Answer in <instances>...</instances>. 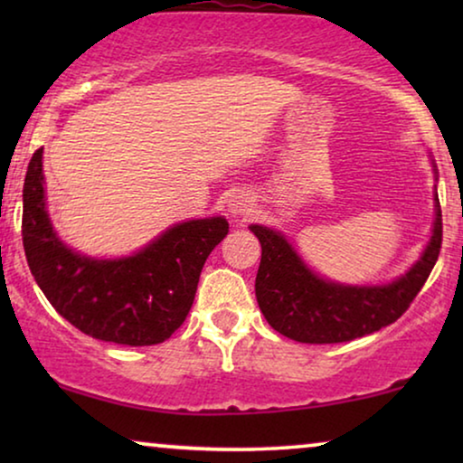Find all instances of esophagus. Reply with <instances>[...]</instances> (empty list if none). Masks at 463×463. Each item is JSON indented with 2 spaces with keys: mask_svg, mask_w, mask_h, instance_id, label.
<instances>
[{
  "mask_svg": "<svg viewBox=\"0 0 463 463\" xmlns=\"http://www.w3.org/2000/svg\"><path fill=\"white\" fill-rule=\"evenodd\" d=\"M250 198H246V194H240V195H233L230 200V213L233 217H244V214H249L252 211V204H250Z\"/></svg>",
  "mask_w": 463,
  "mask_h": 463,
  "instance_id": "34e87169",
  "label": "esophagus"
}]
</instances>
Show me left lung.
Wrapping results in <instances>:
<instances>
[{"label": "left lung", "mask_w": 463, "mask_h": 463, "mask_svg": "<svg viewBox=\"0 0 463 463\" xmlns=\"http://www.w3.org/2000/svg\"><path fill=\"white\" fill-rule=\"evenodd\" d=\"M432 238L420 261L385 287H344L316 276L282 233L250 225L261 242L255 295L265 320L299 344H341L392 325L407 312L426 284L442 244V214L436 195Z\"/></svg>", "instance_id": "obj_1"}]
</instances>
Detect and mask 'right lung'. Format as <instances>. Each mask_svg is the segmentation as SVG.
<instances>
[{"label": "right lung", "mask_w": 463, "mask_h": 463, "mask_svg": "<svg viewBox=\"0 0 463 463\" xmlns=\"http://www.w3.org/2000/svg\"><path fill=\"white\" fill-rule=\"evenodd\" d=\"M42 151L23 187V246L31 274L62 318L94 339L119 345L166 341L192 309L200 271L227 236L223 217L170 227L137 255L90 259L56 238L46 211Z\"/></svg>", "instance_id": "add662e5"}]
</instances>
